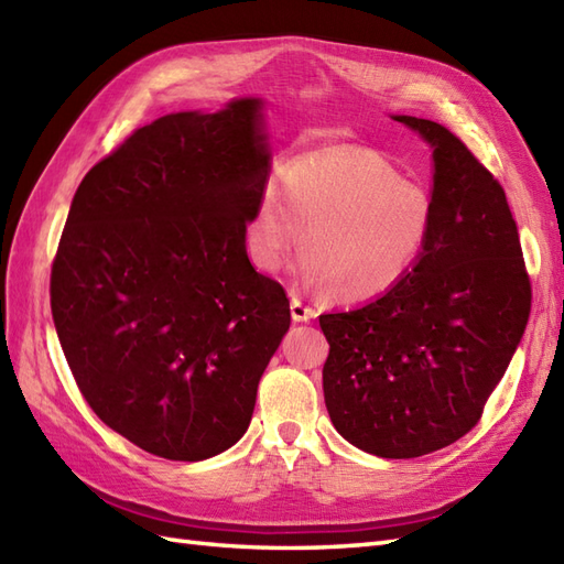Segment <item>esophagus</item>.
I'll list each match as a JSON object with an SVG mask.
<instances>
[{"label":"esophagus","instance_id":"obj_1","mask_svg":"<svg viewBox=\"0 0 564 564\" xmlns=\"http://www.w3.org/2000/svg\"><path fill=\"white\" fill-rule=\"evenodd\" d=\"M291 315H293L295 322H310V319L315 317V310L310 307V305H305L301 297H293V301H291Z\"/></svg>","mask_w":564,"mask_h":564}]
</instances>
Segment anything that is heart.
Instances as JSON below:
<instances>
[{"instance_id": "heart-1", "label": "heart", "mask_w": 564, "mask_h": 564, "mask_svg": "<svg viewBox=\"0 0 564 564\" xmlns=\"http://www.w3.org/2000/svg\"><path fill=\"white\" fill-rule=\"evenodd\" d=\"M305 279L344 303H370L414 271L436 232V203L380 152L325 148L281 166L257 198L247 245L279 271L301 245Z\"/></svg>"}]
</instances>
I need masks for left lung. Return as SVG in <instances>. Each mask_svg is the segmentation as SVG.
<instances>
[{"label":"left lung","mask_w":564,"mask_h":564,"mask_svg":"<svg viewBox=\"0 0 564 564\" xmlns=\"http://www.w3.org/2000/svg\"><path fill=\"white\" fill-rule=\"evenodd\" d=\"M434 148L436 232L378 301L319 315L334 429L380 458L446 448L480 422L531 315L517 220L497 178L448 128L392 116Z\"/></svg>","instance_id":"1"}]
</instances>
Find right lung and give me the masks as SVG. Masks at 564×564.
Wrapping results in <instances>:
<instances>
[{"label": "right lung", "instance_id": "obj_1", "mask_svg": "<svg viewBox=\"0 0 564 564\" xmlns=\"http://www.w3.org/2000/svg\"><path fill=\"white\" fill-rule=\"evenodd\" d=\"M261 99L138 128L82 178L51 271V310L101 422L166 460L245 436L291 305L247 257L269 182Z\"/></svg>", "mask_w": 564, "mask_h": 564}]
</instances>
